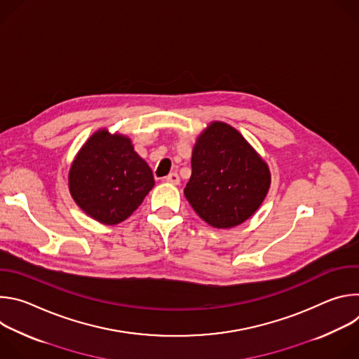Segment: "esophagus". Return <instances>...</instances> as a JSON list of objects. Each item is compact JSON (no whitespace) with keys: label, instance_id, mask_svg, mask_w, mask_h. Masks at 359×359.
I'll return each mask as SVG.
<instances>
[{"label":"esophagus","instance_id":"esophagus-1","mask_svg":"<svg viewBox=\"0 0 359 359\" xmlns=\"http://www.w3.org/2000/svg\"><path fill=\"white\" fill-rule=\"evenodd\" d=\"M168 183H170V184H179L180 183V177H179V175L177 173H170L169 176H166V179H165Z\"/></svg>","mask_w":359,"mask_h":359}]
</instances>
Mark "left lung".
<instances>
[{"instance_id": "obj_1", "label": "left lung", "mask_w": 359, "mask_h": 359, "mask_svg": "<svg viewBox=\"0 0 359 359\" xmlns=\"http://www.w3.org/2000/svg\"><path fill=\"white\" fill-rule=\"evenodd\" d=\"M267 163L233 126L213 122L197 137L184 196L193 210L216 229L244 223L270 189Z\"/></svg>"}]
</instances>
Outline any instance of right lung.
Instances as JSON below:
<instances>
[{"label":"right lung","instance_id":"obj_1","mask_svg":"<svg viewBox=\"0 0 359 359\" xmlns=\"http://www.w3.org/2000/svg\"><path fill=\"white\" fill-rule=\"evenodd\" d=\"M155 186L151 169L128 136L95 132L69 170V191L92 219L108 226L126 220Z\"/></svg>","mask_w":359,"mask_h":359}]
</instances>
